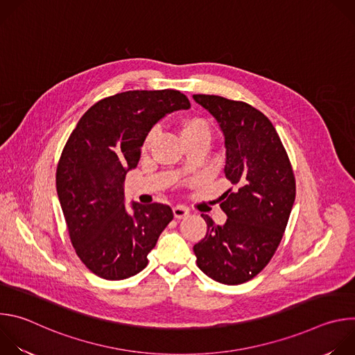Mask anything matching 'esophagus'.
Returning a JSON list of instances; mask_svg holds the SVG:
<instances>
[{
    "mask_svg": "<svg viewBox=\"0 0 355 355\" xmlns=\"http://www.w3.org/2000/svg\"><path fill=\"white\" fill-rule=\"evenodd\" d=\"M173 214H174V216H175L177 219H184V218H187V216L189 215V211H188V208H185V207L177 205L175 208H173Z\"/></svg>",
    "mask_w": 355,
    "mask_h": 355,
    "instance_id": "1",
    "label": "esophagus"
}]
</instances>
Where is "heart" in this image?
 Listing matches in <instances>:
<instances>
[{
    "mask_svg": "<svg viewBox=\"0 0 355 355\" xmlns=\"http://www.w3.org/2000/svg\"><path fill=\"white\" fill-rule=\"evenodd\" d=\"M156 136H157L156 129H153L147 135L144 144H143V150H147L151 146V143H153ZM181 137H182V140H188V139H193V137H209L211 139V126L204 119H199V118L188 119L182 123Z\"/></svg>",
    "mask_w": 355,
    "mask_h": 355,
    "instance_id": "obj_1",
    "label": "heart"
}]
</instances>
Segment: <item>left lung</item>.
Listing matches in <instances>:
<instances>
[{"label":"left lung","instance_id":"left-lung-1","mask_svg":"<svg viewBox=\"0 0 355 355\" xmlns=\"http://www.w3.org/2000/svg\"><path fill=\"white\" fill-rule=\"evenodd\" d=\"M192 98L216 119L225 137L223 171L236 185L219 198L225 225L202 215L208 230L193 245L196 264L220 284H243L270 263L281 243L296 193L292 166L275 128L259 110L218 95Z\"/></svg>","mask_w":355,"mask_h":355}]
</instances>
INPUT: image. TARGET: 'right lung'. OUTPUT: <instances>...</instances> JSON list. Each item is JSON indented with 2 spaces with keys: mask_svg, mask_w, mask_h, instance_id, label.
<instances>
[{
  "mask_svg": "<svg viewBox=\"0 0 355 355\" xmlns=\"http://www.w3.org/2000/svg\"><path fill=\"white\" fill-rule=\"evenodd\" d=\"M175 89L126 91L94 104L70 135L56 171L69 234L85 267L104 279H125L147 266V254L173 220L168 205L125 207V177L141 146L166 115L189 110Z\"/></svg>",
  "mask_w": 355,
  "mask_h": 355,
  "instance_id": "right-lung-1",
  "label": "right lung"
}]
</instances>
